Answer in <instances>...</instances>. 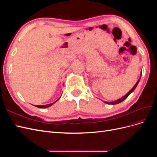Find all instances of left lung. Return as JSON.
<instances>
[{
  "mask_svg": "<svg viewBox=\"0 0 157 157\" xmlns=\"http://www.w3.org/2000/svg\"><path fill=\"white\" fill-rule=\"evenodd\" d=\"M141 73L140 77L139 80H137V82H136V84L134 85V86L133 87V88L130 90V91L128 92L125 95V96H124L123 97H122V98H120V99H117V100H116V101H110V102H108V101H104V103H107V104H109V105H115V104H118V103H121V102H122V101H124V99H126L128 98V96H129V95H130L131 93H132L134 91V90L136 89V86H137V84H138V83H139V82H140V78H141Z\"/></svg>",
  "mask_w": 157,
  "mask_h": 157,
  "instance_id": "left-lung-1",
  "label": "left lung"
}]
</instances>
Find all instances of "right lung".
I'll list each match as a JSON object with an SVG mask.
<instances>
[{
  "mask_svg": "<svg viewBox=\"0 0 157 157\" xmlns=\"http://www.w3.org/2000/svg\"><path fill=\"white\" fill-rule=\"evenodd\" d=\"M58 99L57 101H58ZM57 101H54V103H49V104H47V105H36V107H39V108H40V109H44V108H46V107H50L51 105H53V104H54Z\"/></svg>",
  "mask_w": 157,
  "mask_h": 157,
  "instance_id": "1",
  "label": "right lung"
}]
</instances>
